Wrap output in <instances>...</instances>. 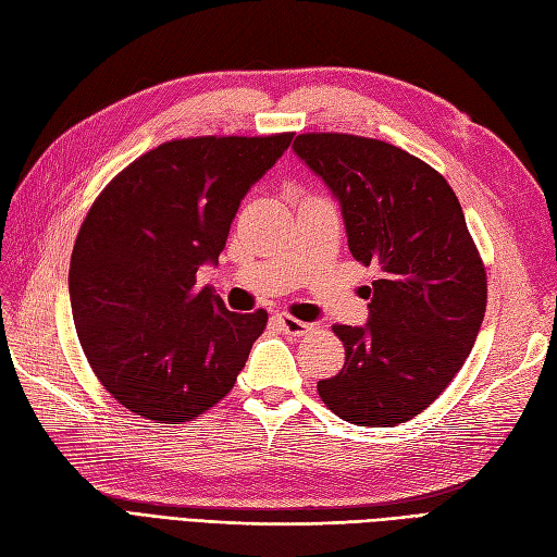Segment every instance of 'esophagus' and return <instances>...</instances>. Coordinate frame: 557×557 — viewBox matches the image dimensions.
<instances>
[{
    "mask_svg": "<svg viewBox=\"0 0 557 557\" xmlns=\"http://www.w3.org/2000/svg\"><path fill=\"white\" fill-rule=\"evenodd\" d=\"M277 324H280V330H282L284 334H289V336H304V334H308V332L312 330V324L296 320V318L287 315V312H280V315H277Z\"/></svg>",
    "mask_w": 557,
    "mask_h": 557,
    "instance_id": "esophagus-1",
    "label": "esophagus"
}]
</instances>
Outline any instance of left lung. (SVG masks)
I'll return each mask as SVG.
<instances>
[{
	"label": "left lung",
	"instance_id": "1",
	"mask_svg": "<svg viewBox=\"0 0 557 557\" xmlns=\"http://www.w3.org/2000/svg\"><path fill=\"white\" fill-rule=\"evenodd\" d=\"M294 152L338 199L355 261L381 273L367 324L332 326L346 362L318 393L344 421L405 423L463 367L487 308L463 209L445 176L386 140L301 134Z\"/></svg>",
	"mask_w": 557,
	"mask_h": 557
}]
</instances>
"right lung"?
<instances>
[{"instance_id":"1","label":"right lung","mask_w":557,"mask_h":557,"mask_svg":"<svg viewBox=\"0 0 557 557\" xmlns=\"http://www.w3.org/2000/svg\"><path fill=\"white\" fill-rule=\"evenodd\" d=\"M294 134L197 136L140 154L96 197L70 259L84 355L134 414L183 423L233 391L268 312H233L197 270L219 263L242 197Z\"/></svg>"}]
</instances>
